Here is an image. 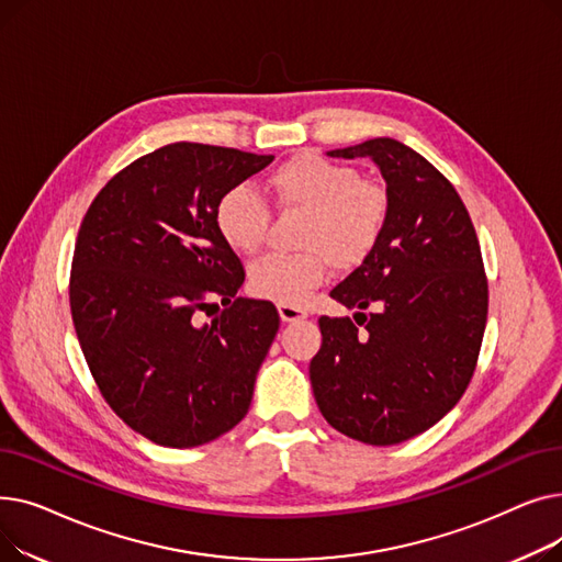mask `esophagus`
<instances>
[{
    "mask_svg": "<svg viewBox=\"0 0 562 562\" xmlns=\"http://www.w3.org/2000/svg\"><path fill=\"white\" fill-rule=\"evenodd\" d=\"M278 312H280V318H282L284 323H296V321L307 318V310H303V307H299V305L280 303V305H278Z\"/></svg>",
    "mask_w": 562,
    "mask_h": 562,
    "instance_id": "esophagus-1",
    "label": "esophagus"
}]
</instances>
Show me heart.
<instances>
[{
    "label": "heart",
    "instance_id": "b5f03b06",
    "mask_svg": "<svg viewBox=\"0 0 562 562\" xmlns=\"http://www.w3.org/2000/svg\"><path fill=\"white\" fill-rule=\"evenodd\" d=\"M284 212H305L296 255H269L250 266L252 296L296 305L326 280L328 266L356 269L378 246L390 218L387 191L360 180L358 170L314 153L282 161L266 180ZM216 227L229 248L257 252L269 234L271 206L246 184L227 189L216 202Z\"/></svg>",
    "mask_w": 562,
    "mask_h": 562
}]
</instances>
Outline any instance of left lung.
Wrapping results in <instances>:
<instances>
[{"instance_id":"left-lung-1","label":"left lung","mask_w":562,"mask_h":562,"mask_svg":"<svg viewBox=\"0 0 562 562\" xmlns=\"http://www.w3.org/2000/svg\"><path fill=\"white\" fill-rule=\"evenodd\" d=\"M328 155L369 157L380 168L390 218L373 252L330 291L358 312L318 318L310 380L333 428L392 447L435 426L474 375L487 323L481 246L453 184L401 140L371 138Z\"/></svg>"}]
</instances>
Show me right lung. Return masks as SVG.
I'll return each instance as SVG.
<instances>
[{"label": "right lung", "mask_w": 562, "mask_h": 562, "mask_svg": "<svg viewBox=\"0 0 562 562\" xmlns=\"http://www.w3.org/2000/svg\"><path fill=\"white\" fill-rule=\"evenodd\" d=\"M271 161L170 143L115 172L81 221L70 271L79 346L111 409L159 447H202L250 407L280 314L236 296L246 271L214 212ZM218 300L224 310L202 324Z\"/></svg>", "instance_id": "obj_1"}]
</instances>
